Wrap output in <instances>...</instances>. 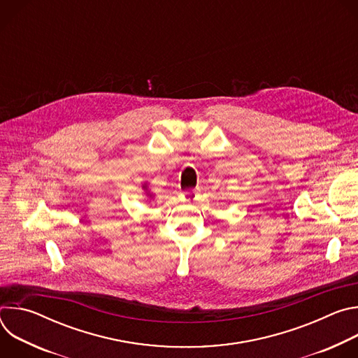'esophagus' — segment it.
Segmentation results:
<instances>
[{
    "label": "esophagus",
    "instance_id": "obj_1",
    "mask_svg": "<svg viewBox=\"0 0 358 358\" xmlns=\"http://www.w3.org/2000/svg\"><path fill=\"white\" fill-rule=\"evenodd\" d=\"M181 201L182 202H187V203H194L196 201V191L194 189H189V191H185L180 195Z\"/></svg>",
    "mask_w": 358,
    "mask_h": 358
}]
</instances>
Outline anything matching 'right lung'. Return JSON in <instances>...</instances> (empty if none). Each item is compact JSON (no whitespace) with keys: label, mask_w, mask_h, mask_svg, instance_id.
I'll return each instance as SVG.
<instances>
[{"label":"right lung","mask_w":358,"mask_h":358,"mask_svg":"<svg viewBox=\"0 0 358 358\" xmlns=\"http://www.w3.org/2000/svg\"><path fill=\"white\" fill-rule=\"evenodd\" d=\"M143 189H147V184H143ZM151 196V194H148Z\"/></svg>","instance_id":"obj_1"}]
</instances>
